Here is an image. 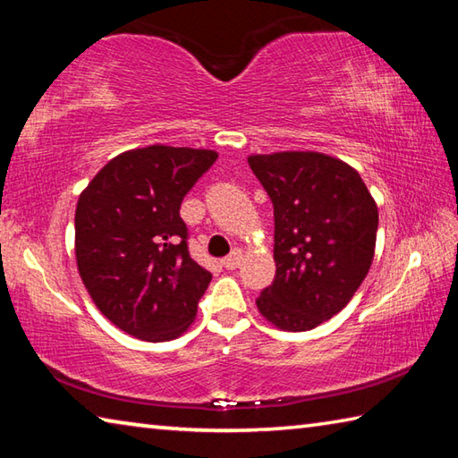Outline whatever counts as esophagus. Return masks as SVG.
<instances>
[{
	"mask_svg": "<svg viewBox=\"0 0 458 458\" xmlns=\"http://www.w3.org/2000/svg\"><path fill=\"white\" fill-rule=\"evenodd\" d=\"M240 260H242V250H240V248H234V250H232L228 257L222 260V265H224V268L234 270L240 267Z\"/></svg>",
	"mask_w": 458,
	"mask_h": 458,
	"instance_id": "obj_1",
	"label": "esophagus"
}]
</instances>
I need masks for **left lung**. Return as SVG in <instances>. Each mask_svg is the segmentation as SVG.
<instances>
[{"instance_id":"obj_1","label":"left lung","mask_w":458,"mask_h":458,"mask_svg":"<svg viewBox=\"0 0 458 458\" xmlns=\"http://www.w3.org/2000/svg\"><path fill=\"white\" fill-rule=\"evenodd\" d=\"M248 165L275 208L276 276L257 299L259 311L283 331L315 329L369 273L376 199L352 165L325 153H257Z\"/></svg>"}]
</instances>
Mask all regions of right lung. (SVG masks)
<instances>
[{"instance_id":"1","label":"right lung","mask_w":458,"mask_h":458,"mask_svg":"<svg viewBox=\"0 0 458 458\" xmlns=\"http://www.w3.org/2000/svg\"><path fill=\"white\" fill-rule=\"evenodd\" d=\"M218 153L149 145L113 157L82 190L74 214L76 267L92 303L137 339L188 331L212 281L188 252L182 199Z\"/></svg>"}]
</instances>
